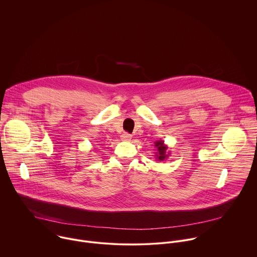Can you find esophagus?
<instances>
[{"label":"esophagus","mask_w":257,"mask_h":257,"mask_svg":"<svg viewBox=\"0 0 257 257\" xmlns=\"http://www.w3.org/2000/svg\"><path fill=\"white\" fill-rule=\"evenodd\" d=\"M120 138H121V140L122 141H125V142H128V141H131L132 140V135H130V134H127V133H123L121 136H120Z\"/></svg>","instance_id":"obj_1"}]
</instances>
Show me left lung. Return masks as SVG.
<instances>
[{"label":"left lung","mask_w":257,"mask_h":257,"mask_svg":"<svg viewBox=\"0 0 257 257\" xmlns=\"http://www.w3.org/2000/svg\"><path fill=\"white\" fill-rule=\"evenodd\" d=\"M155 147L157 148V152L155 155L157 161L161 162L168 159V157L170 156V151H168V146L165 145L164 141L155 142Z\"/></svg>","instance_id":"8db88e82"}]
</instances>
